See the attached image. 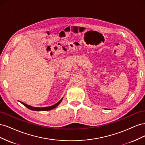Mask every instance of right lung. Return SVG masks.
<instances>
[{
  "label": "right lung",
  "instance_id": "1",
  "mask_svg": "<svg viewBox=\"0 0 145 145\" xmlns=\"http://www.w3.org/2000/svg\"><path fill=\"white\" fill-rule=\"evenodd\" d=\"M63 100V98L61 99L58 103H56L54 105H52V106H47V107H43V108H37V107H33L30 106V105H28L27 104H25V103L23 102H21L20 103L22 104H23L25 107H27V108H28L29 109H31V110H33V111H50V110H52V109H54L55 108H56L57 106H58V105L61 103Z\"/></svg>",
  "mask_w": 145,
  "mask_h": 145
}]
</instances>
